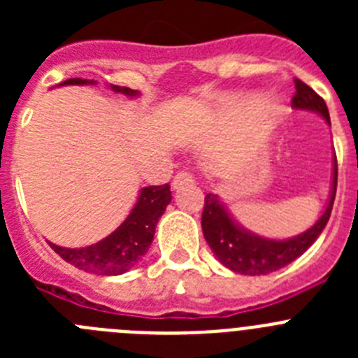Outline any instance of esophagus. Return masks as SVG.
Returning a JSON list of instances; mask_svg holds the SVG:
<instances>
[{
  "instance_id": "obj_1",
  "label": "esophagus",
  "mask_w": 358,
  "mask_h": 358,
  "mask_svg": "<svg viewBox=\"0 0 358 358\" xmlns=\"http://www.w3.org/2000/svg\"><path fill=\"white\" fill-rule=\"evenodd\" d=\"M194 181H195V177L192 176V173L185 172V170H181V172H179L176 177H173L172 186L177 189V188H181V186L189 185V182H194Z\"/></svg>"
}]
</instances>
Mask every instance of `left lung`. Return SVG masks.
<instances>
[{"label":"left lung","mask_w":358,"mask_h":358,"mask_svg":"<svg viewBox=\"0 0 358 358\" xmlns=\"http://www.w3.org/2000/svg\"><path fill=\"white\" fill-rule=\"evenodd\" d=\"M294 84H296V94L292 98V106L296 109L314 110L330 123L324 100L299 78H294ZM335 192H337V157L334 156V177H331V192L327 210L310 229L287 240L265 238L243 229L227 213L226 206L218 201L217 195L208 194L204 197V210H202V233L211 251L224 267L245 276H265L292 264L317 240L331 215Z\"/></svg>","instance_id":"obj_1"}]
</instances>
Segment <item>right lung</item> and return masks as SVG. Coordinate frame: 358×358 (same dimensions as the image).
Segmentation results:
<instances>
[{
	"mask_svg": "<svg viewBox=\"0 0 358 358\" xmlns=\"http://www.w3.org/2000/svg\"><path fill=\"white\" fill-rule=\"evenodd\" d=\"M69 84L84 85L94 84V82L85 80V78H69L61 85ZM110 90L127 94V96L140 94L138 91L120 87V85H110ZM170 201H172L170 185L145 186L141 188L138 202L134 204L129 217L109 236L93 245L80 249L61 248V245L48 242L50 248L61 256L62 260L75 265L80 271H85V273L98 274V276H118V274L127 273L150 248L157 220L164 213Z\"/></svg>",
	"mask_w": 358,
	"mask_h": 358,
	"instance_id": "right-lung-1",
	"label": "right lung"
}]
</instances>
